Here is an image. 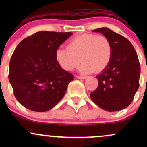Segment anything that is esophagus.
Segmentation results:
<instances>
[{
  "mask_svg": "<svg viewBox=\"0 0 147 147\" xmlns=\"http://www.w3.org/2000/svg\"><path fill=\"white\" fill-rule=\"evenodd\" d=\"M77 77V79H84L86 78V77H85V76H79V75H77L76 76Z\"/></svg>",
  "mask_w": 147,
  "mask_h": 147,
  "instance_id": "1",
  "label": "esophagus"
}]
</instances>
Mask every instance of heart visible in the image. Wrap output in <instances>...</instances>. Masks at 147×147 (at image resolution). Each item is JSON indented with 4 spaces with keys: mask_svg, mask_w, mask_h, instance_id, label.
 <instances>
[{
    "mask_svg": "<svg viewBox=\"0 0 147 147\" xmlns=\"http://www.w3.org/2000/svg\"><path fill=\"white\" fill-rule=\"evenodd\" d=\"M113 56V46L105 36L86 33L74 37L66 48H59L55 51V59L59 66L70 71L82 62L80 67L83 73H97L109 66Z\"/></svg>",
    "mask_w": 147,
    "mask_h": 147,
    "instance_id": "1",
    "label": "heart"
}]
</instances>
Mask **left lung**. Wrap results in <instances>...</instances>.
<instances>
[{"label":"left lung","mask_w":147,"mask_h":147,"mask_svg":"<svg viewBox=\"0 0 147 147\" xmlns=\"http://www.w3.org/2000/svg\"><path fill=\"white\" fill-rule=\"evenodd\" d=\"M110 40L113 56L109 66L97 76V88L91 99L109 112L125 109L133 102L139 88L140 65L136 50L127 38L107 28L93 30Z\"/></svg>","instance_id":"obj_1"}]
</instances>
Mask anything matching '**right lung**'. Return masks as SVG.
<instances>
[{
  "mask_svg": "<svg viewBox=\"0 0 147 147\" xmlns=\"http://www.w3.org/2000/svg\"><path fill=\"white\" fill-rule=\"evenodd\" d=\"M71 32L41 31L24 38L11 55L9 80L18 102L45 112L63 98L74 75L59 66L55 51Z\"/></svg>",
  "mask_w": 147,
  "mask_h": 147,
  "instance_id": "right-lung-1",
  "label": "right lung"
}]
</instances>
